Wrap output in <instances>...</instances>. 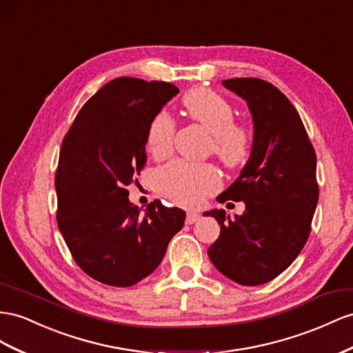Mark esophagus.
Returning a JSON list of instances; mask_svg holds the SVG:
<instances>
[{"label": "esophagus", "mask_w": 353, "mask_h": 353, "mask_svg": "<svg viewBox=\"0 0 353 353\" xmlns=\"http://www.w3.org/2000/svg\"><path fill=\"white\" fill-rule=\"evenodd\" d=\"M200 218L199 214L196 212H187V216H185V223L187 224H194L197 220Z\"/></svg>", "instance_id": "esophagus-1"}]
</instances>
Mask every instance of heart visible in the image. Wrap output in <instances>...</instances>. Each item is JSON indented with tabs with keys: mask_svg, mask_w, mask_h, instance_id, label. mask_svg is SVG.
Here are the masks:
<instances>
[{
	"mask_svg": "<svg viewBox=\"0 0 353 353\" xmlns=\"http://www.w3.org/2000/svg\"><path fill=\"white\" fill-rule=\"evenodd\" d=\"M181 105L185 116L211 133L209 151L227 169L242 168L252 153V133L242 123L234 121L232 103L221 94L206 88H194L183 94ZM176 125L168 112L160 111L151 120L147 133V150L154 159L170 154ZM156 192L172 202L193 208L215 193L221 185L220 175L211 163L174 160L156 170Z\"/></svg>",
	"mask_w": 353,
	"mask_h": 353,
	"instance_id": "heart-1",
	"label": "heart"
}]
</instances>
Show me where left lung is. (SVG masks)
I'll return each mask as SVG.
<instances>
[{"label":"left lung","instance_id":"left-lung-1","mask_svg":"<svg viewBox=\"0 0 353 353\" xmlns=\"http://www.w3.org/2000/svg\"><path fill=\"white\" fill-rule=\"evenodd\" d=\"M223 84L250 107L254 144L241 176L216 197L220 203L245 202L243 214L236 220L224 209L205 214L221 228L208 255L228 279L254 287L287 270L309 239L319 197L316 153L297 110L272 83Z\"/></svg>","mask_w":353,"mask_h":353}]
</instances>
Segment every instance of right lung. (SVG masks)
Masks as SVG:
<instances>
[{
	"mask_svg": "<svg viewBox=\"0 0 353 353\" xmlns=\"http://www.w3.org/2000/svg\"><path fill=\"white\" fill-rule=\"evenodd\" d=\"M166 81L119 77L84 103L63 137L54 175L56 220L79 268L111 287L154 272L185 212L160 200L141 212L126 185L145 165L151 120L178 93Z\"/></svg>",
	"mask_w": 353,
	"mask_h": 353,
	"instance_id": "add662e5",
	"label": "right lung"
}]
</instances>
